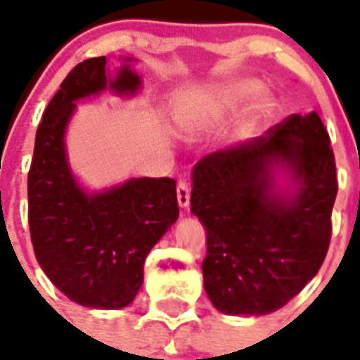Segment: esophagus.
Returning a JSON list of instances; mask_svg holds the SVG:
<instances>
[{"mask_svg":"<svg viewBox=\"0 0 360 360\" xmlns=\"http://www.w3.org/2000/svg\"><path fill=\"white\" fill-rule=\"evenodd\" d=\"M177 202H179L181 207H188V203H191V188L185 181L177 183Z\"/></svg>","mask_w":360,"mask_h":360,"instance_id":"34e87169","label":"esophagus"}]
</instances>
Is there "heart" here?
<instances>
[{"label":"heart","mask_w":360,"mask_h":360,"mask_svg":"<svg viewBox=\"0 0 360 360\" xmlns=\"http://www.w3.org/2000/svg\"><path fill=\"white\" fill-rule=\"evenodd\" d=\"M262 93V86L254 80H240L236 84H230V86L222 87L219 91V101L222 103V106L230 110L240 108L243 104H246L252 98H256L257 95ZM273 110V103L269 98H263L262 103L257 104V115L259 117H267Z\"/></svg>","instance_id":"obj_1"}]
</instances>
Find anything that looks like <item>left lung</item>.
Listing matches in <instances>:
<instances>
[{"instance_id":"left-lung-1","label":"left lung","mask_w":360,"mask_h":360,"mask_svg":"<svg viewBox=\"0 0 360 360\" xmlns=\"http://www.w3.org/2000/svg\"><path fill=\"white\" fill-rule=\"evenodd\" d=\"M276 167L295 193L276 191ZM336 192L335 153L316 112L203 157L192 172L191 211L207 236L203 285L214 308L263 316L293 299L327 256Z\"/></svg>"}]
</instances>
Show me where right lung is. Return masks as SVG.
<instances>
[{"mask_svg": "<svg viewBox=\"0 0 360 360\" xmlns=\"http://www.w3.org/2000/svg\"><path fill=\"white\" fill-rule=\"evenodd\" d=\"M106 58L70 70L44 110L27 174V219L35 257L52 284L87 308L115 310L132 302L143 284V262L179 217L175 181L141 177L87 194L70 174L65 129L75 101L110 86L120 95L140 87L124 65L110 82Z\"/></svg>", "mask_w": 360, "mask_h": 360, "instance_id": "1", "label": "right lung"}]
</instances>
